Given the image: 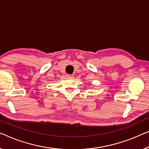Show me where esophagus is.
<instances>
[{
  "label": "esophagus",
  "mask_w": 149,
  "mask_h": 149,
  "mask_svg": "<svg viewBox=\"0 0 149 149\" xmlns=\"http://www.w3.org/2000/svg\"><path fill=\"white\" fill-rule=\"evenodd\" d=\"M67 77H68V78L72 79V78H73V77H74V75H71V74H68V75H67Z\"/></svg>",
  "instance_id": "1"
}]
</instances>
